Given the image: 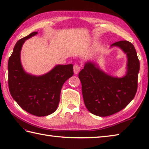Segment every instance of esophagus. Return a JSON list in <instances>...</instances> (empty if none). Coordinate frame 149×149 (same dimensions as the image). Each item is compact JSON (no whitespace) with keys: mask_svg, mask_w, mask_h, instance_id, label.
I'll use <instances>...</instances> for the list:
<instances>
[{"mask_svg":"<svg viewBox=\"0 0 149 149\" xmlns=\"http://www.w3.org/2000/svg\"><path fill=\"white\" fill-rule=\"evenodd\" d=\"M80 70H81V67L79 66L76 65L74 66V72L75 74H76V75L78 74L79 72V71H80Z\"/></svg>","mask_w":149,"mask_h":149,"instance_id":"obj_1","label":"esophagus"}]
</instances>
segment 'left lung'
<instances>
[{
    "instance_id": "1",
    "label": "left lung",
    "mask_w": 149,
    "mask_h": 149,
    "mask_svg": "<svg viewBox=\"0 0 149 149\" xmlns=\"http://www.w3.org/2000/svg\"><path fill=\"white\" fill-rule=\"evenodd\" d=\"M127 55V72L122 77L112 76L96 63L88 61L79 74L85 106L99 116L113 115L127 106L134 99L138 87L140 61L134 45L127 41L114 43Z\"/></svg>"
}]
</instances>
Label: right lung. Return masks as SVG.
Returning a JSON list of instances; mask_svg holds the SVG:
<instances>
[{"label":"right lung","instance_id":"1","mask_svg":"<svg viewBox=\"0 0 149 149\" xmlns=\"http://www.w3.org/2000/svg\"><path fill=\"white\" fill-rule=\"evenodd\" d=\"M33 32L19 40L8 61V85L13 99L31 115L45 116L58 108L63 84L74 74L73 65H57L39 76L28 74L22 65L20 54L26 40L35 36Z\"/></svg>","mask_w":149,"mask_h":149}]
</instances>
